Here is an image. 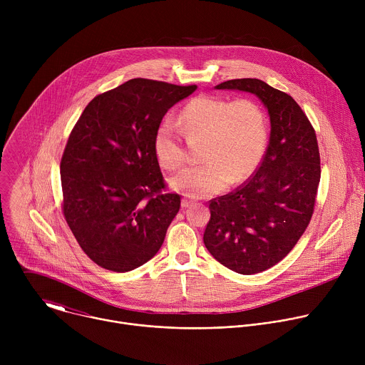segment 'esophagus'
<instances>
[{
    "mask_svg": "<svg viewBox=\"0 0 365 365\" xmlns=\"http://www.w3.org/2000/svg\"><path fill=\"white\" fill-rule=\"evenodd\" d=\"M192 203H193V200H190V199H187V197H183V199H182V207H189Z\"/></svg>",
    "mask_w": 365,
    "mask_h": 365,
    "instance_id": "1",
    "label": "esophagus"
}]
</instances>
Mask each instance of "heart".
Segmentation results:
<instances>
[{"label": "heart", "mask_w": 365, "mask_h": 365, "mask_svg": "<svg viewBox=\"0 0 365 365\" xmlns=\"http://www.w3.org/2000/svg\"><path fill=\"white\" fill-rule=\"evenodd\" d=\"M182 134L205 137L202 165L189 166L169 178V186L189 197H206L251 178L267 144V118L252 99L235 101L199 95L186 102L176 123L165 118L153 135L159 165L175 170L185 162Z\"/></svg>", "instance_id": "b5f03b06"}]
</instances>
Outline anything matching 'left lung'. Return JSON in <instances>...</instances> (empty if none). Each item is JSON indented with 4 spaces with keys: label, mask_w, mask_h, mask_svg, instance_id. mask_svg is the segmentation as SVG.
<instances>
[{
    "label": "left lung",
    "mask_w": 365,
    "mask_h": 365,
    "mask_svg": "<svg viewBox=\"0 0 365 365\" xmlns=\"http://www.w3.org/2000/svg\"><path fill=\"white\" fill-rule=\"evenodd\" d=\"M254 93L270 115L262 165L234 192L212 199L203 242L217 262L240 274L264 272L283 259L307 228L321 180L314 127L297 102L259 79L215 86Z\"/></svg>",
    "instance_id": "left-lung-1"
}]
</instances>
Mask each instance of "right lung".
Segmentation results:
<instances>
[{"instance_id":"1","label":"right lung","mask_w":365,"mask_h":365,"mask_svg":"<svg viewBox=\"0 0 365 365\" xmlns=\"http://www.w3.org/2000/svg\"><path fill=\"white\" fill-rule=\"evenodd\" d=\"M197 86L131 79L96 95L75 124L61 162L65 220L99 267L131 272L160 250L180 207L153 153L165 114Z\"/></svg>"}]
</instances>
